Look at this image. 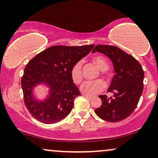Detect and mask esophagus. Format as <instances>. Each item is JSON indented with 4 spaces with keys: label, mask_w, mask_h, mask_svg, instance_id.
Here are the masks:
<instances>
[{
    "label": "esophagus",
    "mask_w": 158,
    "mask_h": 158,
    "mask_svg": "<svg viewBox=\"0 0 158 158\" xmlns=\"http://www.w3.org/2000/svg\"><path fill=\"white\" fill-rule=\"evenodd\" d=\"M84 96H85L86 98H88V99H92L93 98V96H90V95H84Z\"/></svg>",
    "instance_id": "1"
}]
</instances>
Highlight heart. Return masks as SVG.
Listing matches in <instances>:
<instances>
[{
    "mask_svg": "<svg viewBox=\"0 0 158 158\" xmlns=\"http://www.w3.org/2000/svg\"><path fill=\"white\" fill-rule=\"evenodd\" d=\"M94 61L95 62L98 67L101 71H105L109 69V65L104 57L102 56H96L94 57ZM82 60L77 62L72 69L71 70V76L72 78L73 82L76 84H79L81 82L83 79L82 75ZM106 85L104 81L101 79H96V80L86 81L81 86V91L84 94L87 95H94L98 93H101L105 89Z\"/></svg>",
    "mask_w": 158,
    "mask_h": 158,
    "instance_id": "1",
    "label": "heart"
}]
</instances>
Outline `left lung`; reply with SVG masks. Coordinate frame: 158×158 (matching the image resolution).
Instances as JSON below:
<instances>
[{"instance_id": "obj_1", "label": "left lung", "mask_w": 158, "mask_h": 158, "mask_svg": "<svg viewBox=\"0 0 158 158\" xmlns=\"http://www.w3.org/2000/svg\"><path fill=\"white\" fill-rule=\"evenodd\" d=\"M96 52L110 58L114 75L108 89L113 97L99 95L102 105L95 112L103 120L117 123L128 117L136 108L143 92L144 73L138 60L117 47L96 45L92 52Z\"/></svg>"}]
</instances>
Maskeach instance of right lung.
<instances>
[{
	"mask_svg": "<svg viewBox=\"0 0 158 158\" xmlns=\"http://www.w3.org/2000/svg\"><path fill=\"white\" fill-rule=\"evenodd\" d=\"M93 47L94 45L54 46L28 62L21 84L25 106L35 119L53 124L69 114L74 99L81 95L73 82L71 70ZM39 83H45L50 87V94L44 101H38L32 95L33 88Z\"/></svg>",
	"mask_w": 158,
	"mask_h": 158,
	"instance_id": "obj_1",
	"label": "right lung"
}]
</instances>
